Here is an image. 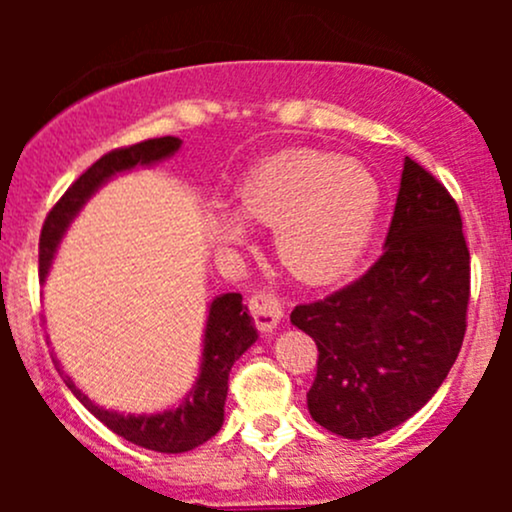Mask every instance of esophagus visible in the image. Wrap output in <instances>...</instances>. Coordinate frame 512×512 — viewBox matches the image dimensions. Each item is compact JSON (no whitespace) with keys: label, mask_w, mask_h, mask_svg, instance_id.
I'll use <instances>...</instances> for the list:
<instances>
[{"label":"esophagus","mask_w":512,"mask_h":512,"mask_svg":"<svg viewBox=\"0 0 512 512\" xmlns=\"http://www.w3.org/2000/svg\"><path fill=\"white\" fill-rule=\"evenodd\" d=\"M250 315L255 317V325L262 332H272L284 322V303L274 293H255L250 298Z\"/></svg>","instance_id":"esophagus-1"}]
</instances>
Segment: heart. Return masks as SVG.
<instances>
[{"label": "heart", "mask_w": 512, "mask_h": 512, "mask_svg": "<svg viewBox=\"0 0 512 512\" xmlns=\"http://www.w3.org/2000/svg\"><path fill=\"white\" fill-rule=\"evenodd\" d=\"M236 219L274 228V255L305 284H330L366 252L380 211V185L366 166L315 149H291L252 166L236 187ZM211 221L216 255L236 262L243 226Z\"/></svg>", "instance_id": "b5f03b06"}]
</instances>
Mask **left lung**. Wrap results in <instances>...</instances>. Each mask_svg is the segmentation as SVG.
<instances>
[{
	"label": "left lung",
	"mask_w": 512,
	"mask_h": 512,
	"mask_svg": "<svg viewBox=\"0 0 512 512\" xmlns=\"http://www.w3.org/2000/svg\"><path fill=\"white\" fill-rule=\"evenodd\" d=\"M467 303L460 209L407 156L380 260L354 284L291 313L317 344L310 416L351 440L380 436L414 416L460 354Z\"/></svg>",
	"instance_id": "8db88e82"
}]
</instances>
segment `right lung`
<instances>
[{"instance_id":"1","label":"right lung","mask_w":512,"mask_h":512,"mask_svg":"<svg viewBox=\"0 0 512 512\" xmlns=\"http://www.w3.org/2000/svg\"><path fill=\"white\" fill-rule=\"evenodd\" d=\"M180 144L178 137L146 139V142L110 151V154L98 158L84 175H79V180L72 182V187L64 192L43 223L40 281H45V276H48L52 257H55L67 226L103 182H108L117 173H125V170L163 161V158L173 156L180 149ZM255 339L257 330L252 325L248 308L243 305V296L240 293H223L209 305L197 383L185 397V402L175 409L139 416L117 414V411H108L93 404L69 378L64 383L101 424L129 443L156 452H187L219 433L223 424V404H226L228 395V373H231L233 363L255 344Z\"/></svg>"}]
</instances>
